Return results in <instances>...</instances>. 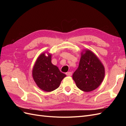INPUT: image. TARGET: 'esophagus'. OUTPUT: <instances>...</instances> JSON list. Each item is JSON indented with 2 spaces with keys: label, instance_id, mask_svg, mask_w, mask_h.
Segmentation results:
<instances>
[{
  "label": "esophagus",
  "instance_id": "1",
  "mask_svg": "<svg viewBox=\"0 0 126 126\" xmlns=\"http://www.w3.org/2000/svg\"><path fill=\"white\" fill-rule=\"evenodd\" d=\"M66 75L68 76H72V72H70V71H69V72H66Z\"/></svg>",
  "mask_w": 126,
  "mask_h": 126
}]
</instances>
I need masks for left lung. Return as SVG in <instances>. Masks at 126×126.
Listing matches in <instances>:
<instances>
[{
	"label": "left lung",
	"mask_w": 126,
	"mask_h": 126,
	"mask_svg": "<svg viewBox=\"0 0 126 126\" xmlns=\"http://www.w3.org/2000/svg\"><path fill=\"white\" fill-rule=\"evenodd\" d=\"M81 55L78 68L73 74L72 78L79 89L89 92L100 85L105 77V68L91 51L85 50Z\"/></svg>",
	"instance_id": "8db88e82"
}]
</instances>
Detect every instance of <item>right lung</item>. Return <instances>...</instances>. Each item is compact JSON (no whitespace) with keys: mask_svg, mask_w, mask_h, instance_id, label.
<instances>
[{"mask_svg":"<svg viewBox=\"0 0 126 126\" xmlns=\"http://www.w3.org/2000/svg\"><path fill=\"white\" fill-rule=\"evenodd\" d=\"M51 54L45 53L38 57L34 64L32 74L34 81L40 89L47 92L56 89L66 75L51 63Z\"/></svg>","mask_w":126,"mask_h":126,"instance_id":"obj_1","label":"right lung"}]
</instances>
